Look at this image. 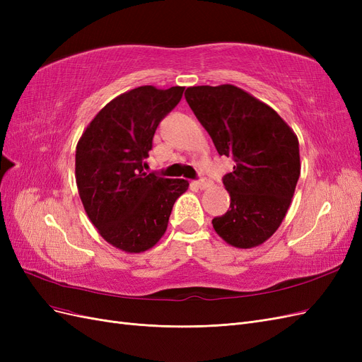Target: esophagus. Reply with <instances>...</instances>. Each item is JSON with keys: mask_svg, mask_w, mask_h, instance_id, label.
<instances>
[{"mask_svg": "<svg viewBox=\"0 0 362 362\" xmlns=\"http://www.w3.org/2000/svg\"><path fill=\"white\" fill-rule=\"evenodd\" d=\"M194 185H196V187H198V189H201V190H205V189H210L211 185H213V182L208 181V180H201V181H196Z\"/></svg>", "mask_w": 362, "mask_h": 362, "instance_id": "34e87169", "label": "esophagus"}]
</instances>
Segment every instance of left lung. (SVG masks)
<instances>
[{
	"instance_id": "1",
	"label": "left lung",
	"mask_w": 362,
	"mask_h": 362,
	"mask_svg": "<svg viewBox=\"0 0 362 362\" xmlns=\"http://www.w3.org/2000/svg\"><path fill=\"white\" fill-rule=\"evenodd\" d=\"M185 101L234 170L223 184L229 210L213 218L228 245L250 249L269 240L291 205L300 175L299 140L273 108L233 84L193 86Z\"/></svg>"
}]
</instances>
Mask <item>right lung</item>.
Instances as JSON below:
<instances>
[{
  "instance_id": "right-lung-1",
  "label": "right lung",
  "mask_w": 362,
  "mask_h": 362,
  "mask_svg": "<svg viewBox=\"0 0 362 362\" xmlns=\"http://www.w3.org/2000/svg\"><path fill=\"white\" fill-rule=\"evenodd\" d=\"M184 87L141 86L116 96L86 127L75 151V180L87 217L116 249L140 254L168 229L189 181L144 172L160 120Z\"/></svg>"
}]
</instances>
